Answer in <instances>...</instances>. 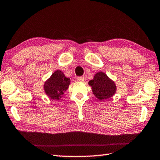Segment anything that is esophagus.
<instances>
[{
    "label": "esophagus",
    "mask_w": 160,
    "mask_h": 160,
    "mask_svg": "<svg viewBox=\"0 0 160 160\" xmlns=\"http://www.w3.org/2000/svg\"><path fill=\"white\" fill-rule=\"evenodd\" d=\"M78 80L80 81V82H84V78L83 76H80L78 78Z\"/></svg>",
    "instance_id": "34e87169"
}]
</instances>
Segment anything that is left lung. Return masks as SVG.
Returning a JSON list of instances; mask_svg holds the SVG:
<instances>
[{"label":"left lung","mask_w":160,"mask_h":160,"mask_svg":"<svg viewBox=\"0 0 160 160\" xmlns=\"http://www.w3.org/2000/svg\"><path fill=\"white\" fill-rule=\"evenodd\" d=\"M92 87V92L99 101L112 98L117 92L114 81L110 79L104 72L99 71L95 74L92 80L88 82Z\"/></svg>","instance_id":"obj_1"}]
</instances>
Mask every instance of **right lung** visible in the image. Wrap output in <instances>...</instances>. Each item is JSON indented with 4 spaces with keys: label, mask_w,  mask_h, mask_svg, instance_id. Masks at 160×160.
Listing matches in <instances>:
<instances>
[{
    "label": "right lung",
    "mask_w": 160,
    "mask_h": 160,
    "mask_svg": "<svg viewBox=\"0 0 160 160\" xmlns=\"http://www.w3.org/2000/svg\"><path fill=\"white\" fill-rule=\"evenodd\" d=\"M70 82V78L66 77L63 72L58 69L45 81L43 90L50 98L59 101L68 89Z\"/></svg>",
    "instance_id": "obj_1"
}]
</instances>
